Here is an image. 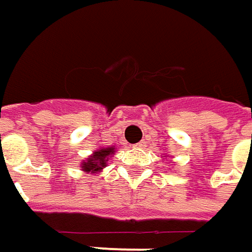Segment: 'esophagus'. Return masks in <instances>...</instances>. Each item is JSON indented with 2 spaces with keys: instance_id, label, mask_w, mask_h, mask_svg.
<instances>
[{
  "instance_id": "esophagus-1",
  "label": "esophagus",
  "mask_w": 252,
  "mask_h": 252,
  "mask_svg": "<svg viewBox=\"0 0 252 252\" xmlns=\"http://www.w3.org/2000/svg\"><path fill=\"white\" fill-rule=\"evenodd\" d=\"M133 148H136V149H145V148H146V140H145V139L140 140L139 143H136V145H133Z\"/></svg>"
}]
</instances>
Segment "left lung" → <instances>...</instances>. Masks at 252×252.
<instances>
[{
	"mask_svg": "<svg viewBox=\"0 0 252 252\" xmlns=\"http://www.w3.org/2000/svg\"><path fill=\"white\" fill-rule=\"evenodd\" d=\"M162 157H165V156H162Z\"/></svg>",
	"mask_w": 252,
	"mask_h": 252,
	"instance_id": "obj_1",
	"label": "left lung"
}]
</instances>
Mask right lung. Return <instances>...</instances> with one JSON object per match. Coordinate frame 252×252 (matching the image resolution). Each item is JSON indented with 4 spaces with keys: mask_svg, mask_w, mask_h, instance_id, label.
<instances>
[{
    "mask_svg": "<svg viewBox=\"0 0 252 252\" xmlns=\"http://www.w3.org/2000/svg\"><path fill=\"white\" fill-rule=\"evenodd\" d=\"M116 148L109 146V148H99L95 152H92V155L88 156L85 160L80 164V169L87 172V174H99L102 172L103 168L107 167L109 158L114 156Z\"/></svg>",
    "mask_w": 252,
    "mask_h": 252,
    "instance_id": "obj_1",
    "label": "right lung"
}]
</instances>
